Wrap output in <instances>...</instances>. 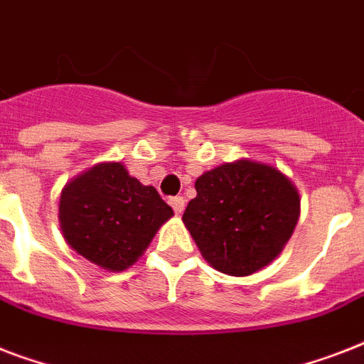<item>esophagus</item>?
Listing matches in <instances>:
<instances>
[{"label": "esophagus", "mask_w": 364, "mask_h": 364, "mask_svg": "<svg viewBox=\"0 0 364 364\" xmlns=\"http://www.w3.org/2000/svg\"><path fill=\"white\" fill-rule=\"evenodd\" d=\"M170 205L177 215H181L183 210H185V200H183V196H173V198H170Z\"/></svg>", "instance_id": "obj_1"}]
</instances>
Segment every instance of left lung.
<instances>
[{
	"mask_svg": "<svg viewBox=\"0 0 364 364\" xmlns=\"http://www.w3.org/2000/svg\"><path fill=\"white\" fill-rule=\"evenodd\" d=\"M183 223L208 264L251 276L282 253L300 217V194L276 166L242 159L204 171Z\"/></svg>",
	"mask_w": 364,
	"mask_h": 364,
	"instance_id": "obj_1",
	"label": "left lung"
}]
</instances>
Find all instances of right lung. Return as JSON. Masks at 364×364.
Masks as SVG:
<instances>
[{"label": "right lung", "mask_w": 364, "mask_h": 364, "mask_svg": "<svg viewBox=\"0 0 364 364\" xmlns=\"http://www.w3.org/2000/svg\"><path fill=\"white\" fill-rule=\"evenodd\" d=\"M171 215L156 188L132 177L122 162L88 168L60 194L58 219L68 245L107 272L130 268Z\"/></svg>", "instance_id": "obj_1"}]
</instances>
